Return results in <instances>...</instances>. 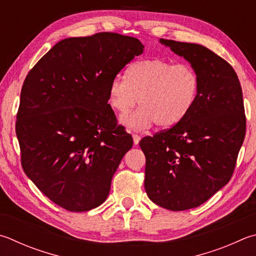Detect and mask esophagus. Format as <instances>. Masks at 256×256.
<instances>
[{
	"label": "esophagus",
	"mask_w": 256,
	"mask_h": 256,
	"mask_svg": "<svg viewBox=\"0 0 256 256\" xmlns=\"http://www.w3.org/2000/svg\"><path fill=\"white\" fill-rule=\"evenodd\" d=\"M140 140H141V136H138V134H133V142H134V144H138V142H140Z\"/></svg>",
	"instance_id": "esophagus-1"
}]
</instances>
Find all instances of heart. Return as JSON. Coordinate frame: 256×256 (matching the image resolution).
I'll return each instance as SVG.
<instances>
[{"instance_id": "obj_1", "label": "heart", "mask_w": 256, "mask_h": 256, "mask_svg": "<svg viewBox=\"0 0 256 256\" xmlns=\"http://www.w3.org/2000/svg\"><path fill=\"white\" fill-rule=\"evenodd\" d=\"M199 92V76L188 64H174L161 58L138 60L128 68L126 77L116 76L110 84L112 108L126 114L122 118L128 128L142 131L156 123L160 128L178 124L192 108Z\"/></svg>"}]
</instances>
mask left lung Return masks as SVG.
<instances>
[{
  "label": "left lung",
  "mask_w": 256,
  "mask_h": 256,
  "mask_svg": "<svg viewBox=\"0 0 256 256\" xmlns=\"http://www.w3.org/2000/svg\"><path fill=\"white\" fill-rule=\"evenodd\" d=\"M199 76L197 100L171 128L146 136L144 188L158 206L174 212L200 206L228 182L243 144L246 118L235 70L197 44L160 39Z\"/></svg>",
  "instance_id": "obj_1"
}]
</instances>
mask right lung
I'll use <instances>...</instances> for the list:
<instances>
[{
	"label": "right lung",
	"mask_w": 256,
	"mask_h": 256,
	"mask_svg": "<svg viewBox=\"0 0 256 256\" xmlns=\"http://www.w3.org/2000/svg\"><path fill=\"white\" fill-rule=\"evenodd\" d=\"M144 46L133 36L102 32L68 38L28 74L16 132L26 174L51 202L87 212L108 198L133 138L116 123L110 84Z\"/></svg>",
	"instance_id": "add662e5"
}]
</instances>
